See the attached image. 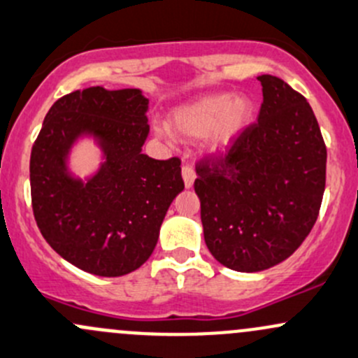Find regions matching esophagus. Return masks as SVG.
Wrapping results in <instances>:
<instances>
[{"mask_svg": "<svg viewBox=\"0 0 358 358\" xmlns=\"http://www.w3.org/2000/svg\"><path fill=\"white\" fill-rule=\"evenodd\" d=\"M182 179H184V186L186 187L193 186V182L196 179V172L191 165H182Z\"/></svg>", "mask_w": 358, "mask_h": 358, "instance_id": "34e87169", "label": "esophagus"}]
</instances>
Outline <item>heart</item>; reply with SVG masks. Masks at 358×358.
<instances>
[{"label":"heart","mask_w":358,"mask_h":358,"mask_svg":"<svg viewBox=\"0 0 358 358\" xmlns=\"http://www.w3.org/2000/svg\"><path fill=\"white\" fill-rule=\"evenodd\" d=\"M255 113L256 106L248 95L208 94L172 110L171 126L186 138L205 136L211 155H225L248 131Z\"/></svg>","instance_id":"1"}]
</instances>
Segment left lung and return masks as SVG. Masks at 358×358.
Segmentation results:
<instances>
[{
	"label": "left lung",
	"mask_w": 358,
	"mask_h": 358,
	"mask_svg": "<svg viewBox=\"0 0 358 358\" xmlns=\"http://www.w3.org/2000/svg\"><path fill=\"white\" fill-rule=\"evenodd\" d=\"M257 80V122L225 157L196 165L194 180L206 248L242 273L268 270L297 251L326 184V145L309 102L282 78Z\"/></svg>",
	"instance_id": "obj_1"
}]
</instances>
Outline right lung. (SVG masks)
I'll list each match as a JSON object with an SVG mask.
<instances>
[{
	"mask_svg": "<svg viewBox=\"0 0 358 358\" xmlns=\"http://www.w3.org/2000/svg\"><path fill=\"white\" fill-rule=\"evenodd\" d=\"M140 88L90 87L64 95L45 114L30 155L37 227L48 244L80 270L122 276L152 256L160 225L184 189L180 160L141 152L150 126ZM92 137L103 162L92 176L69 171L71 148Z\"/></svg>",
	"mask_w": 358,
	"mask_h": 358,
	"instance_id": "add662e5",
	"label": "right lung"
}]
</instances>
